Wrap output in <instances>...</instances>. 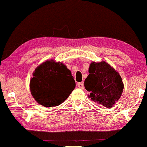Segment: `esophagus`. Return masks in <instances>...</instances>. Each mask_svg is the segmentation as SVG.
I'll return each mask as SVG.
<instances>
[{"label": "esophagus", "instance_id": "obj_1", "mask_svg": "<svg viewBox=\"0 0 147 147\" xmlns=\"http://www.w3.org/2000/svg\"><path fill=\"white\" fill-rule=\"evenodd\" d=\"M78 86L80 89H84V84L82 82H79L78 83Z\"/></svg>", "mask_w": 147, "mask_h": 147}]
</instances>
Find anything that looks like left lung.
<instances>
[{"label": "left lung", "mask_w": 147, "mask_h": 147, "mask_svg": "<svg viewBox=\"0 0 147 147\" xmlns=\"http://www.w3.org/2000/svg\"><path fill=\"white\" fill-rule=\"evenodd\" d=\"M89 75L84 80V87L90 92L89 97L96 103L111 108L120 99L123 92L121 77L106 62H92Z\"/></svg>", "instance_id": "left-lung-1"}]
</instances>
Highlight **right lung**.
I'll return each instance as SVG.
<instances>
[{
	"label": "right lung",
	"mask_w": 147,
	"mask_h": 147,
	"mask_svg": "<svg viewBox=\"0 0 147 147\" xmlns=\"http://www.w3.org/2000/svg\"><path fill=\"white\" fill-rule=\"evenodd\" d=\"M75 85L70 70L63 63L51 60L35 69L29 86L37 103L45 107H53L61 104Z\"/></svg>",
	"instance_id": "obj_1"
}]
</instances>
